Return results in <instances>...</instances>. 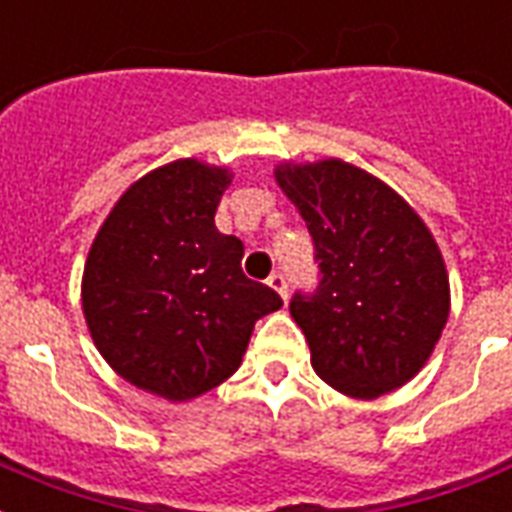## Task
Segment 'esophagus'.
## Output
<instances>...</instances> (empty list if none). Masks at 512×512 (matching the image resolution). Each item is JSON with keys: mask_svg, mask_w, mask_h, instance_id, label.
<instances>
[{"mask_svg": "<svg viewBox=\"0 0 512 512\" xmlns=\"http://www.w3.org/2000/svg\"><path fill=\"white\" fill-rule=\"evenodd\" d=\"M267 283H270V288H275V291H278L280 297H283V299L288 297V283H286V275H280V272H272L270 280H267Z\"/></svg>", "mask_w": 512, "mask_h": 512, "instance_id": "esophagus-1", "label": "esophagus"}]
</instances>
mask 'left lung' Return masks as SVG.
<instances>
[{
    "label": "left lung",
    "instance_id": "8db88e82",
    "mask_svg": "<svg viewBox=\"0 0 512 512\" xmlns=\"http://www.w3.org/2000/svg\"><path fill=\"white\" fill-rule=\"evenodd\" d=\"M275 180L313 237L321 283L294 294L318 378L378 399L416 378L445 329L451 286L421 215L348 161L280 164Z\"/></svg>",
    "mask_w": 512,
    "mask_h": 512
}]
</instances>
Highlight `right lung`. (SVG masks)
<instances>
[{"instance_id": "1", "label": "right lung", "mask_w": 512, "mask_h": 512, "mask_svg": "<svg viewBox=\"0 0 512 512\" xmlns=\"http://www.w3.org/2000/svg\"><path fill=\"white\" fill-rule=\"evenodd\" d=\"M232 172L197 159L126 188L83 270V315L96 351L132 386L186 402L221 386L253 324L283 299L245 278L242 242L215 229Z\"/></svg>"}]
</instances>
